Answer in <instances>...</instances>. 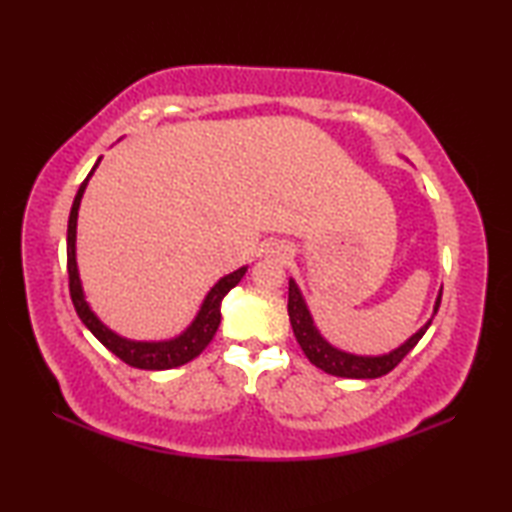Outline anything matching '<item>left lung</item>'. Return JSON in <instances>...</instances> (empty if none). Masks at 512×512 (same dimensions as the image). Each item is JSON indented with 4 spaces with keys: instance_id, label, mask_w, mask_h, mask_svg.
<instances>
[{
    "instance_id": "obj_1",
    "label": "left lung",
    "mask_w": 512,
    "mask_h": 512,
    "mask_svg": "<svg viewBox=\"0 0 512 512\" xmlns=\"http://www.w3.org/2000/svg\"><path fill=\"white\" fill-rule=\"evenodd\" d=\"M440 298H443V291L438 293L436 305H433V316L440 307ZM289 320L293 327V334H296V341L300 343L305 357L314 363L316 368L325 370L327 375H336V377H348V379H377L384 377L391 372L397 363H400L406 354H409L418 341L427 332L433 316L424 323L418 332H415L409 341L402 343L400 348H395L388 354H379V357H361V354H350L343 352L334 345H329L314 325V318H311L307 302L302 298V293L298 289V284L289 280Z\"/></svg>"
}]
</instances>
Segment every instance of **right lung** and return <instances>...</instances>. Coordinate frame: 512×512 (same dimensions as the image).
<instances>
[{
  "label": "right lung",
  "instance_id": "add662e5",
  "mask_svg": "<svg viewBox=\"0 0 512 512\" xmlns=\"http://www.w3.org/2000/svg\"><path fill=\"white\" fill-rule=\"evenodd\" d=\"M101 158L94 164L92 171L88 173V178L83 180L79 192L74 196L72 203V212H69V221H67V275H69V296H72L74 309L79 318L83 320V325L90 329V332L97 336V339L106 345V348L119 357L124 363L133 368H142V370H169V368H178L183 363L196 359L201 354L210 341L214 339L216 329H219L221 323V300L225 298V293L230 289H235L241 282V277L246 275L248 266L237 268L235 273L221 277L219 282L214 284L207 293L201 309H198L196 318L192 320L183 334L176 336V339L169 341H131L124 339L108 329L97 318V314L90 309L88 300L83 296V287H81V277H79V266H76V219H79V207H81V198L85 187H88V180L94 173V169L99 167Z\"/></svg>",
  "mask_w": 512,
  "mask_h": 512
}]
</instances>
